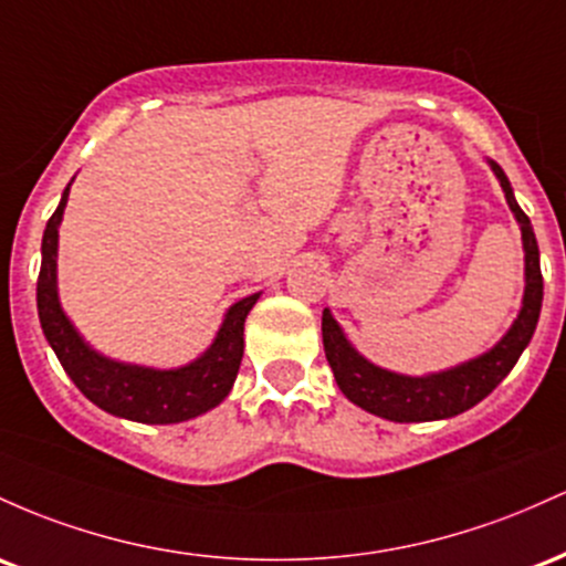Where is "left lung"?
Returning a JSON list of instances; mask_svg holds the SVG:
<instances>
[{"mask_svg":"<svg viewBox=\"0 0 566 566\" xmlns=\"http://www.w3.org/2000/svg\"><path fill=\"white\" fill-rule=\"evenodd\" d=\"M492 174L503 187L507 208L518 221L524 245V296L516 321L503 334L497 345L486 353L457 364L443 371L424 374V377H409V374L390 371L360 355L350 345L342 326L336 323L332 310H323V350H326L328 366H332L336 385L345 392L347 401L377 415L390 422H433L449 420L462 415L471 406L484 401L516 366L518 355L530 345L537 328L539 307H543V275H539V251L535 232H532L530 216L518 208L513 198V187L494 160H486Z\"/></svg>","mask_w":566,"mask_h":566,"instance_id":"1","label":"left lung"}]
</instances>
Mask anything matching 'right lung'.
I'll list each match as a JSON object with an SVG mask.
<instances>
[{
  "instance_id": "obj_1",
  "label": "right lung",
  "mask_w": 566,
  "mask_h": 566,
  "mask_svg": "<svg viewBox=\"0 0 566 566\" xmlns=\"http://www.w3.org/2000/svg\"><path fill=\"white\" fill-rule=\"evenodd\" d=\"M72 181L63 189L59 208L50 216L42 234L36 310H40L44 339L50 342L63 371L80 387L82 396L114 417L144 424H174L206 415L230 396L243 360L245 317L259 294L234 302L224 313L208 350L184 366L155 368L101 355L69 321L59 300V227Z\"/></svg>"
}]
</instances>
